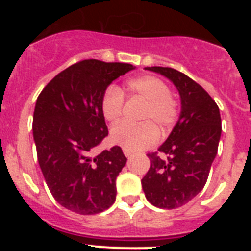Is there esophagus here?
<instances>
[{"instance_id":"obj_1","label":"esophagus","mask_w":251,"mask_h":251,"mask_svg":"<svg viewBox=\"0 0 251 251\" xmlns=\"http://www.w3.org/2000/svg\"><path fill=\"white\" fill-rule=\"evenodd\" d=\"M123 153H124V156H126V157H130V156H132V154H133L132 151L126 150V148H123Z\"/></svg>"}]
</instances>
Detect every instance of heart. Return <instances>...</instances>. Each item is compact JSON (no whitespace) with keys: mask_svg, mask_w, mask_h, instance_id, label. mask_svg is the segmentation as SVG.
I'll return each instance as SVG.
<instances>
[{"mask_svg":"<svg viewBox=\"0 0 251 251\" xmlns=\"http://www.w3.org/2000/svg\"><path fill=\"white\" fill-rule=\"evenodd\" d=\"M130 95L146 101L142 114L145 123L117 124L110 130V141L117 146L129 151H141L154 145L158 139V127L161 130L170 129L178 117V105L172 98L171 90L165 81L153 75L130 79L127 83ZM123 93L112 85L104 92L100 101V110L104 119L109 123L118 122L123 112Z\"/></svg>","mask_w":251,"mask_h":251,"instance_id":"heart-1","label":"heart"}]
</instances>
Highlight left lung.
I'll return each mask as SVG.
<instances>
[{"label":"left lung","instance_id":"8db88e82","mask_svg":"<svg viewBox=\"0 0 251 251\" xmlns=\"http://www.w3.org/2000/svg\"><path fill=\"white\" fill-rule=\"evenodd\" d=\"M174 83L181 113L174 129L157 153L148 154L151 167L142 178L146 199L159 208H176L191 201L207 181L221 137L219 106L191 77L172 68L147 66Z\"/></svg>","mask_w":251,"mask_h":251}]
</instances>
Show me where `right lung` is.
<instances>
[{
    "label": "right lung",
    "mask_w": 251,
    "mask_h": 251,
    "mask_svg": "<svg viewBox=\"0 0 251 251\" xmlns=\"http://www.w3.org/2000/svg\"><path fill=\"white\" fill-rule=\"evenodd\" d=\"M136 69L123 63L83 60L59 73L40 93L32 133L37 159L55 200L80 215L114 203L115 179L127 163L118 146L90 157L108 136L100 101L106 88Z\"/></svg>",
    "instance_id": "obj_1"
}]
</instances>
